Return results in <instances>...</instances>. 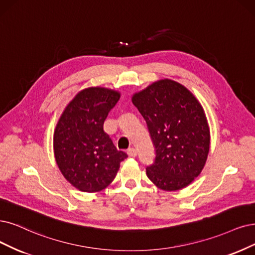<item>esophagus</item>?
Returning <instances> with one entry per match:
<instances>
[{
    "label": "esophagus",
    "mask_w": 255,
    "mask_h": 255,
    "mask_svg": "<svg viewBox=\"0 0 255 255\" xmlns=\"http://www.w3.org/2000/svg\"><path fill=\"white\" fill-rule=\"evenodd\" d=\"M127 153H128V155H129L130 157H135L136 154H137L136 150H135L134 148H129V149L127 150Z\"/></svg>",
    "instance_id": "esophagus-1"
}]
</instances>
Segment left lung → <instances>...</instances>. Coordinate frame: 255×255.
Listing matches in <instances>:
<instances>
[{"instance_id":"8db88e82","label":"left lung","mask_w":255,"mask_h":255,"mask_svg":"<svg viewBox=\"0 0 255 255\" xmlns=\"http://www.w3.org/2000/svg\"><path fill=\"white\" fill-rule=\"evenodd\" d=\"M155 149L146 174L165 191L183 189L200 175L210 148L205 111L182 84L164 79L132 96Z\"/></svg>"}]
</instances>
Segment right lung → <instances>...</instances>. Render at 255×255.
I'll use <instances>...</instances> for the list:
<instances>
[{"instance_id": "right-lung-1", "label": "right lung", "mask_w": 255, "mask_h": 255, "mask_svg": "<svg viewBox=\"0 0 255 255\" xmlns=\"http://www.w3.org/2000/svg\"><path fill=\"white\" fill-rule=\"evenodd\" d=\"M119 91L90 87L66 106L53 134L55 162L64 177L83 192H98L115 180L127 154L119 151L104 131Z\"/></svg>"}]
</instances>
